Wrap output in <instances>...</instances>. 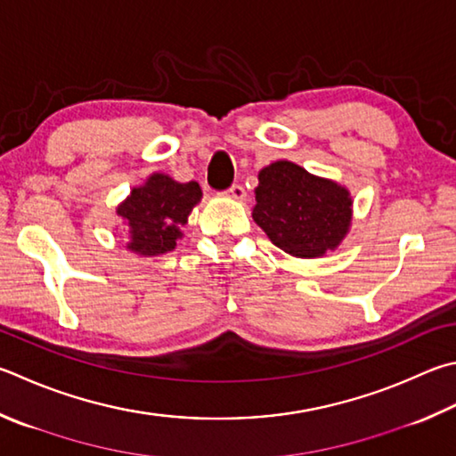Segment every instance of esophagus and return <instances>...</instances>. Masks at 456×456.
Segmentation results:
<instances>
[{"label": "esophagus", "mask_w": 456, "mask_h": 456, "mask_svg": "<svg viewBox=\"0 0 456 456\" xmlns=\"http://www.w3.org/2000/svg\"><path fill=\"white\" fill-rule=\"evenodd\" d=\"M227 195L231 197V200H235V201H243L245 197H247V193H245V189H243V185H239V183H235V185H231L229 189H227Z\"/></svg>", "instance_id": "34e87169"}]
</instances>
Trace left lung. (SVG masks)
Returning a JSON list of instances; mask_svg holds the SVG:
<instances>
[{
    "mask_svg": "<svg viewBox=\"0 0 456 456\" xmlns=\"http://www.w3.org/2000/svg\"><path fill=\"white\" fill-rule=\"evenodd\" d=\"M253 221L279 249L301 259L335 251L349 233V189L311 175L301 165L275 161L259 171Z\"/></svg>",
    "mask_w": 456,
    "mask_h": 456,
    "instance_id": "left-lung-1",
    "label": "left lung"
}]
</instances>
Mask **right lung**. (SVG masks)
Here are the masks:
<instances>
[{"mask_svg":"<svg viewBox=\"0 0 456 456\" xmlns=\"http://www.w3.org/2000/svg\"><path fill=\"white\" fill-rule=\"evenodd\" d=\"M201 187L195 181L179 183L165 173H153L143 185L131 189L129 197L118 205V215L126 221L127 249L143 256L173 251L183 233L189 213L201 201Z\"/></svg>","mask_w":456,"mask_h":456,"instance_id":"1","label":"right lung"}]
</instances>
